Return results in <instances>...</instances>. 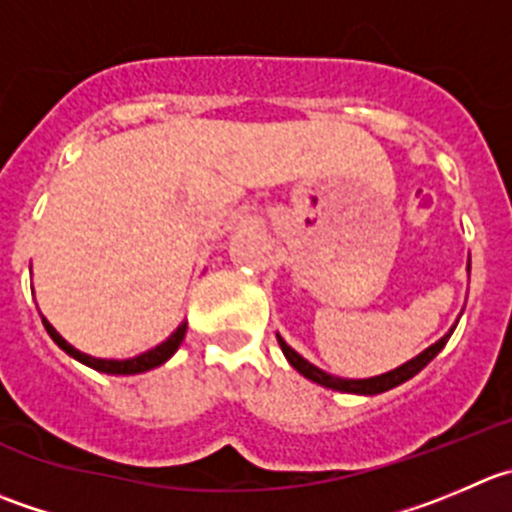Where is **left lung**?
I'll return each instance as SVG.
<instances>
[{"label":"left lung","instance_id":"8db88e82","mask_svg":"<svg viewBox=\"0 0 512 512\" xmlns=\"http://www.w3.org/2000/svg\"><path fill=\"white\" fill-rule=\"evenodd\" d=\"M467 274H470V261H467ZM460 321V319H457ZM455 324L450 326V332L445 334V337L437 339L435 344H430V347L425 349V352H420L417 357H412L410 362L399 364L397 369H389V372L384 374H377V377H367V379H344V377H334V374L324 372V369H319L316 364H311L309 359L301 357L296 349H291L289 344L284 342V337L281 334H276V339H279L281 344V352H284V357L289 359L291 367L296 369L299 374H304L306 379H311V382L321 384V387L326 389H337V392H349V394H379V392H387V389L392 387H399L402 382H407V379L415 377L420 369H425L427 364L432 362V359L437 357V354L442 352V347L447 344V339L452 337V332H455Z\"/></svg>","mask_w":512,"mask_h":512}]
</instances>
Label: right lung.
<instances>
[{
	"label": "right lung",
	"mask_w": 512,
	"mask_h": 512,
	"mask_svg": "<svg viewBox=\"0 0 512 512\" xmlns=\"http://www.w3.org/2000/svg\"><path fill=\"white\" fill-rule=\"evenodd\" d=\"M42 324H45L47 334H50L52 342H55L57 347L62 349V352H67L72 359H77V362L87 364V367L97 369V372H102V374H140V372H148V369L160 367V364H165L170 357H173L175 352H178L180 342L186 339V329H188V324H186V321H183V324H180L178 329H175V332L170 334L168 339H165V342H160L158 347L148 349V352L138 354V357H130V359H102V357H90V354H85V352H80V349L72 347V344L67 342V339L62 337L60 332H57L55 326H52L50 321L45 319V316H42Z\"/></svg>",
	"instance_id": "add662e5"
}]
</instances>
